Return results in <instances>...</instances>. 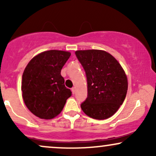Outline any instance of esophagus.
Wrapping results in <instances>:
<instances>
[{
	"label": "esophagus",
	"mask_w": 156,
	"mask_h": 156,
	"mask_svg": "<svg viewBox=\"0 0 156 156\" xmlns=\"http://www.w3.org/2000/svg\"><path fill=\"white\" fill-rule=\"evenodd\" d=\"M72 92H73V94L76 93V88H75V87H73V88H72Z\"/></svg>",
	"instance_id": "esophagus-1"
}]
</instances>
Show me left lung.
Returning <instances> with one entry per match:
<instances>
[{"label":"left lung","mask_w":156,"mask_h":156,"mask_svg":"<svg viewBox=\"0 0 156 156\" xmlns=\"http://www.w3.org/2000/svg\"><path fill=\"white\" fill-rule=\"evenodd\" d=\"M87 79V98L80 104L93 119L114 115L122 104L128 91V79L122 67L110 53L100 50L76 51Z\"/></svg>","instance_id":"left-lung-1"}]
</instances>
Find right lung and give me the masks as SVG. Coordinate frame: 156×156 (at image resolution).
Segmentation results:
<instances>
[{
    "instance_id": "add662e5",
    "label": "right lung",
    "mask_w": 156,
    "mask_h": 156,
    "mask_svg": "<svg viewBox=\"0 0 156 156\" xmlns=\"http://www.w3.org/2000/svg\"><path fill=\"white\" fill-rule=\"evenodd\" d=\"M69 52L51 50L34 57L23 74V98L27 108L41 119H51L59 114L72 95L64 85L61 70L69 59Z\"/></svg>"
}]
</instances>
